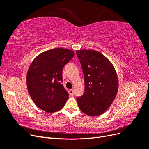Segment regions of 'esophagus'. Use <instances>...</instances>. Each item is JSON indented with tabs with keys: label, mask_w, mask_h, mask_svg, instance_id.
Wrapping results in <instances>:
<instances>
[{
	"label": "esophagus",
	"mask_w": 149,
	"mask_h": 149,
	"mask_svg": "<svg viewBox=\"0 0 149 149\" xmlns=\"http://www.w3.org/2000/svg\"><path fill=\"white\" fill-rule=\"evenodd\" d=\"M69 93H70V94L71 96H73L74 95V90L73 89H71L70 90Z\"/></svg>",
	"instance_id": "34e87169"
}]
</instances>
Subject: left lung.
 <instances>
[{"mask_svg": "<svg viewBox=\"0 0 149 149\" xmlns=\"http://www.w3.org/2000/svg\"><path fill=\"white\" fill-rule=\"evenodd\" d=\"M82 67L84 92L76 101L80 110L90 116L104 112L114 100L118 90V79L109 60L97 51H76Z\"/></svg>", "mask_w": 149, "mask_h": 149, "instance_id": "1", "label": "left lung"}]
</instances>
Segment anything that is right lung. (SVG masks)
Returning <instances> with one entry per match:
<instances>
[{
  "mask_svg": "<svg viewBox=\"0 0 149 149\" xmlns=\"http://www.w3.org/2000/svg\"><path fill=\"white\" fill-rule=\"evenodd\" d=\"M74 56L66 48H53L36 57L26 74V84L31 98L42 110L55 112L60 110L69 94L63 83V68Z\"/></svg>",
  "mask_w": 149,
  "mask_h": 149,
  "instance_id": "obj_1",
  "label": "right lung"
}]
</instances>
